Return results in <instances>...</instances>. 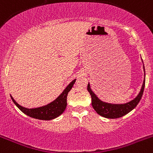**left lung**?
Returning a JSON list of instances; mask_svg holds the SVG:
<instances>
[{"instance_id":"left-lung-1","label":"left lung","mask_w":153,"mask_h":153,"mask_svg":"<svg viewBox=\"0 0 153 153\" xmlns=\"http://www.w3.org/2000/svg\"><path fill=\"white\" fill-rule=\"evenodd\" d=\"M143 69H144V74H145L144 65H143ZM144 87H145V79L143 80V86H142L141 90L137 97L134 100L123 104L109 103V102L100 100L91 90L90 83H88V86H87V90L91 96L92 106L99 115H100L101 117H105V118L117 119L125 116L126 114L132 111V109L137 106V104L140 102V100L143 97Z\"/></svg>"}]
</instances>
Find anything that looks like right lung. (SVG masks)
<instances>
[{
	"label": "right lung",
	"instance_id": "1",
	"mask_svg": "<svg viewBox=\"0 0 153 153\" xmlns=\"http://www.w3.org/2000/svg\"><path fill=\"white\" fill-rule=\"evenodd\" d=\"M76 82V79L68 85L66 87L63 93L60 94L57 98L51 102V103L47 104L46 106H41L38 108H33V109H27V108L23 107L21 105H19L13 97L10 96L13 103L20 109L21 111H22L24 114L27 115L32 118L37 119V120H51L58 117L60 115L64 112L65 109L67 107V94L70 90L72 89L74 83Z\"/></svg>",
	"mask_w": 153,
	"mask_h": 153
}]
</instances>
